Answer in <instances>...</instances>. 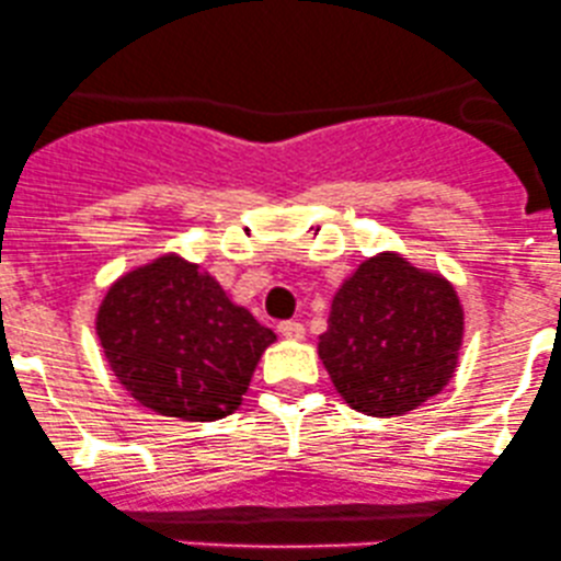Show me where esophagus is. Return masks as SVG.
<instances>
[{"label": "esophagus", "instance_id": "34e87169", "mask_svg": "<svg viewBox=\"0 0 561 561\" xmlns=\"http://www.w3.org/2000/svg\"><path fill=\"white\" fill-rule=\"evenodd\" d=\"M278 331H280V336H286V340H305V334H307L302 323H297V321H283Z\"/></svg>", "mask_w": 561, "mask_h": 561}]
</instances>
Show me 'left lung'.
<instances>
[{
  "instance_id": "8db88e82",
  "label": "left lung",
  "mask_w": 561,
  "mask_h": 561,
  "mask_svg": "<svg viewBox=\"0 0 561 561\" xmlns=\"http://www.w3.org/2000/svg\"><path fill=\"white\" fill-rule=\"evenodd\" d=\"M462 331L455 286L382 251L336 288L318 355L347 407L399 417L447 388Z\"/></svg>"
}]
</instances>
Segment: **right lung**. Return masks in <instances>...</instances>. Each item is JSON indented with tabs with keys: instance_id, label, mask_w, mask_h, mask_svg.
<instances>
[{
	"instance_id": "add662e5",
	"label": "right lung",
	"mask_w": 561,
	"mask_h": 561,
	"mask_svg": "<svg viewBox=\"0 0 561 561\" xmlns=\"http://www.w3.org/2000/svg\"><path fill=\"white\" fill-rule=\"evenodd\" d=\"M95 334L114 377L141 407L210 423L232 414L275 342L214 275L162 254L106 288Z\"/></svg>"
}]
</instances>
